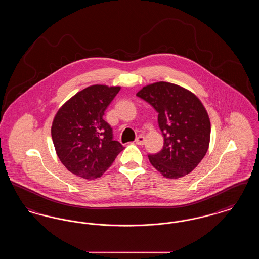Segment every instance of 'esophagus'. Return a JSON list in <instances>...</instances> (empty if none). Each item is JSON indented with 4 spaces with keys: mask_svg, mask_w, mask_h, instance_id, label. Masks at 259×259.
Masks as SVG:
<instances>
[{
    "mask_svg": "<svg viewBox=\"0 0 259 259\" xmlns=\"http://www.w3.org/2000/svg\"><path fill=\"white\" fill-rule=\"evenodd\" d=\"M145 141H146V139H145V137H144V136H139V137L136 139L135 142L137 145L143 146V145L145 144Z\"/></svg>",
    "mask_w": 259,
    "mask_h": 259,
    "instance_id": "1",
    "label": "esophagus"
}]
</instances>
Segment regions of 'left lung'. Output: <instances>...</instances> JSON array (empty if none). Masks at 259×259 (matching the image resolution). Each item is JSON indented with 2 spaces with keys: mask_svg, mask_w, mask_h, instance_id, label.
I'll return each mask as SVG.
<instances>
[{
  "mask_svg": "<svg viewBox=\"0 0 259 259\" xmlns=\"http://www.w3.org/2000/svg\"><path fill=\"white\" fill-rule=\"evenodd\" d=\"M137 96L158 112L164 137L160 151L148 154L151 165L168 179L192 172L206 155L210 137L209 115L201 101L185 88L164 81L143 87Z\"/></svg>",
  "mask_w": 259,
  "mask_h": 259,
  "instance_id": "1",
  "label": "left lung"
}]
</instances>
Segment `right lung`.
I'll return each mask as SVG.
<instances>
[{
  "label": "right lung",
  "mask_w": 259,
  "mask_h": 259,
  "mask_svg": "<svg viewBox=\"0 0 259 259\" xmlns=\"http://www.w3.org/2000/svg\"><path fill=\"white\" fill-rule=\"evenodd\" d=\"M119 90V87H87L64 104L54 117L51 137L56 153L63 165L80 178H100L124 149L103 119Z\"/></svg>",
  "instance_id": "right-lung-1"
}]
</instances>
